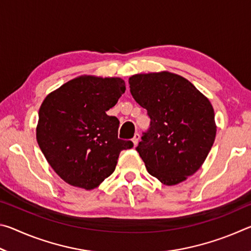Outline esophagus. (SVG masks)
<instances>
[{
    "instance_id": "obj_1",
    "label": "esophagus",
    "mask_w": 251,
    "mask_h": 251,
    "mask_svg": "<svg viewBox=\"0 0 251 251\" xmlns=\"http://www.w3.org/2000/svg\"><path fill=\"white\" fill-rule=\"evenodd\" d=\"M139 139H141V135H139L138 133H136L135 135H134V137H133V139H131V141H133V143H134V145L136 146L138 144V142H139Z\"/></svg>"
}]
</instances>
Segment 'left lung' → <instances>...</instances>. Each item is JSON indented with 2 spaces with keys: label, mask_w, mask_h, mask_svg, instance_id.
<instances>
[{
  "label": "left lung",
  "mask_w": 251,
  "mask_h": 251,
  "mask_svg": "<svg viewBox=\"0 0 251 251\" xmlns=\"http://www.w3.org/2000/svg\"><path fill=\"white\" fill-rule=\"evenodd\" d=\"M134 100L147 109L151 127L136 151L148 173L174 186L201 167L217 126L209 100L188 79L164 71L128 79Z\"/></svg>",
  "instance_id": "8db88e82"
}]
</instances>
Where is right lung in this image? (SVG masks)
<instances>
[{"mask_svg":"<svg viewBox=\"0 0 251 251\" xmlns=\"http://www.w3.org/2000/svg\"><path fill=\"white\" fill-rule=\"evenodd\" d=\"M125 90L120 77L82 75L44 99L36 141L50 167L67 184L96 188L115 171L120 152L134 146L118 138L120 121L106 114Z\"/></svg>","mask_w":251,"mask_h":251,"instance_id":"right-lung-1","label":"right lung"}]
</instances>
